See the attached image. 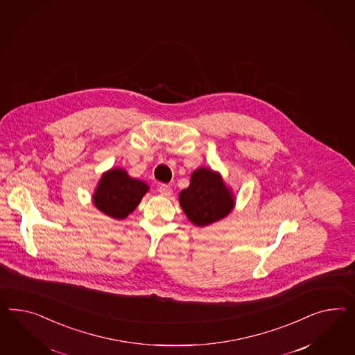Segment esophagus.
Here are the masks:
<instances>
[{
    "label": "esophagus",
    "instance_id": "obj_1",
    "mask_svg": "<svg viewBox=\"0 0 355 355\" xmlns=\"http://www.w3.org/2000/svg\"><path fill=\"white\" fill-rule=\"evenodd\" d=\"M159 192H160L163 196H171L173 193L172 187L168 186V184H160Z\"/></svg>",
    "mask_w": 355,
    "mask_h": 355
}]
</instances>
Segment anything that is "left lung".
Here are the masks:
<instances>
[{
    "label": "left lung",
    "mask_w": 355,
    "mask_h": 355,
    "mask_svg": "<svg viewBox=\"0 0 355 355\" xmlns=\"http://www.w3.org/2000/svg\"><path fill=\"white\" fill-rule=\"evenodd\" d=\"M180 204L198 227L223 220L235 207V196L220 173L202 166L191 173L190 186L180 192Z\"/></svg>",
    "instance_id": "8db88e82"
}]
</instances>
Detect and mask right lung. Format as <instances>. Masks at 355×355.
Wrapping results in <instances>:
<instances>
[{
  "label": "right lung",
  "instance_id": "add662e5",
  "mask_svg": "<svg viewBox=\"0 0 355 355\" xmlns=\"http://www.w3.org/2000/svg\"><path fill=\"white\" fill-rule=\"evenodd\" d=\"M148 190L147 183L130 177L123 168H111L102 174L92 199L98 211L111 218L124 220Z\"/></svg>",
  "mask_w": 355,
  "mask_h": 355
}]
</instances>
